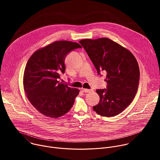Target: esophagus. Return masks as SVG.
Segmentation results:
<instances>
[{"label": "esophagus", "instance_id": "1", "mask_svg": "<svg viewBox=\"0 0 160 160\" xmlns=\"http://www.w3.org/2000/svg\"><path fill=\"white\" fill-rule=\"evenodd\" d=\"M82 90L83 91V92H85V93L92 92L94 91V90H92V89H87V88H82Z\"/></svg>", "mask_w": 160, "mask_h": 160}]
</instances>
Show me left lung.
Returning a JSON list of instances; mask_svg holds the SVG:
<instances>
[{
    "label": "left lung",
    "instance_id": "left-lung-1",
    "mask_svg": "<svg viewBox=\"0 0 160 160\" xmlns=\"http://www.w3.org/2000/svg\"><path fill=\"white\" fill-rule=\"evenodd\" d=\"M82 45L96 68L106 73V88L98 89L99 102L93 109L99 115L114 117L122 112L138 92L140 71L135 58L128 49L108 38L83 39Z\"/></svg>",
    "mask_w": 160,
    "mask_h": 160
}]
</instances>
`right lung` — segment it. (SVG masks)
<instances>
[{
    "label": "right lung",
    "instance_id": "right-lung-1",
    "mask_svg": "<svg viewBox=\"0 0 160 160\" xmlns=\"http://www.w3.org/2000/svg\"><path fill=\"white\" fill-rule=\"evenodd\" d=\"M78 48L82 46L77 42L56 41L37 50L28 59L24 72V90L31 104L43 115L58 118L73 106L80 90L57 80L64 73L66 56Z\"/></svg>",
    "mask_w": 160,
    "mask_h": 160
}]
</instances>
